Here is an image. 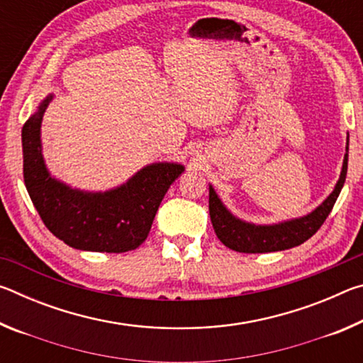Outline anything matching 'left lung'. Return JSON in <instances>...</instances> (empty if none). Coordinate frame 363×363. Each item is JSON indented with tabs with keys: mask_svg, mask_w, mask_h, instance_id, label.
<instances>
[{
	"mask_svg": "<svg viewBox=\"0 0 363 363\" xmlns=\"http://www.w3.org/2000/svg\"><path fill=\"white\" fill-rule=\"evenodd\" d=\"M347 150H349V136L346 155H344L341 176L337 179L327 200L320 206H317L314 211L307 216L285 220V223L272 224V225H256L251 223L238 219L227 210L219 200L218 194L210 186V218L214 227V232L220 242L227 248L235 250L238 253H270V251L288 250L314 235L320 229V225L328 218L330 211L333 210V205L340 195L347 174Z\"/></svg>",
	"mask_w": 363,
	"mask_h": 363,
	"instance_id": "1",
	"label": "left lung"
}]
</instances>
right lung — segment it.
Wrapping results in <instances>:
<instances>
[{
  "instance_id": "add662e5",
  "label": "right lung",
  "mask_w": 363,
  "mask_h": 363,
  "mask_svg": "<svg viewBox=\"0 0 363 363\" xmlns=\"http://www.w3.org/2000/svg\"><path fill=\"white\" fill-rule=\"evenodd\" d=\"M49 94L22 128L23 181L45 225L72 248L126 253L149 235L164 194L184 167L152 163L107 192L72 189L49 174L41 153V121Z\"/></svg>"
}]
</instances>
